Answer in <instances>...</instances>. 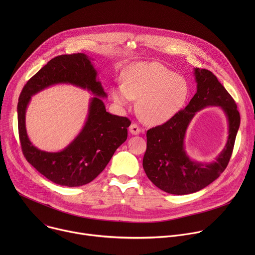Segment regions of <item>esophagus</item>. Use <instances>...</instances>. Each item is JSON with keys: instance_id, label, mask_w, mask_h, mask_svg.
Returning a JSON list of instances; mask_svg holds the SVG:
<instances>
[{"instance_id": "34e87169", "label": "esophagus", "mask_w": 255, "mask_h": 255, "mask_svg": "<svg viewBox=\"0 0 255 255\" xmlns=\"http://www.w3.org/2000/svg\"><path fill=\"white\" fill-rule=\"evenodd\" d=\"M129 131H130V133L132 135H138V134H140L141 129H140V127L136 123H132L130 125V127H129Z\"/></svg>"}]
</instances>
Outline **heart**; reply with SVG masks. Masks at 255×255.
<instances>
[{"instance_id": "heart-1", "label": "heart", "mask_w": 255, "mask_h": 255, "mask_svg": "<svg viewBox=\"0 0 255 255\" xmlns=\"http://www.w3.org/2000/svg\"><path fill=\"white\" fill-rule=\"evenodd\" d=\"M189 85L183 78L158 62L131 65L123 75V84L113 87L111 97L121 108L139 100L137 112L149 125H160L172 119L189 98Z\"/></svg>"}]
</instances>
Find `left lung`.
<instances>
[{
    "label": "left lung",
    "mask_w": 255,
    "mask_h": 255,
    "mask_svg": "<svg viewBox=\"0 0 255 255\" xmlns=\"http://www.w3.org/2000/svg\"><path fill=\"white\" fill-rule=\"evenodd\" d=\"M197 93L189 105L166 123L146 133L147 148L143 168L147 177L160 190L172 195L196 193L220 176L232 155L235 138L240 126V115L233 98L205 68H194ZM208 105L220 106L229 121L226 148L212 163H198L187 155L184 146L186 129L195 113Z\"/></svg>",
    "instance_id": "1"
}]
</instances>
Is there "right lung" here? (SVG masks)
Instances as JSON below:
<instances>
[{"label":"right lung","instance_id":"obj_1","mask_svg":"<svg viewBox=\"0 0 255 255\" xmlns=\"http://www.w3.org/2000/svg\"><path fill=\"white\" fill-rule=\"evenodd\" d=\"M98 72L85 53L59 55L47 62L24 86L18 102V130L27 161L54 184L80 187L95 179L107 166L116 149L127 139L131 121L106 111L107 98ZM66 83L88 89L95 96L87 121L79 135L61 152L47 153L35 148L27 138L24 117L30 97L44 88Z\"/></svg>","mask_w":255,"mask_h":255}]
</instances>
